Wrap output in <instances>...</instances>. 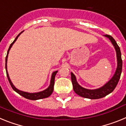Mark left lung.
I'll return each mask as SVG.
<instances>
[{"label":"left lung","instance_id":"obj_1","mask_svg":"<svg viewBox=\"0 0 126 126\" xmlns=\"http://www.w3.org/2000/svg\"><path fill=\"white\" fill-rule=\"evenodd\" d=\"M104 36H106L110 40L115 48L117 54V67L116 69L115 74L112 78L103 86L100 88L95 89V90H88V89H86L81 86L77 82L75 75L73 73H71V80L73 83V90L76 94L86 98L98 99L104 97L107 94H110L115 88L121 77L122 68V61L119 47L118 46L117 42L110 35L106 34Z\"/></svg>","mask_w":126,"mask_h":126}]
</instances>
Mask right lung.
Returning a JSON list of instances; mask_svg holds the SVG:
<instances>
[{
    "instance_id": "1",
    "label": "right lung",
    "mask_w": 126,
    "mask_h": 126,
    "mask_svg": "<svg viewBox=\"0 0 126 126\" xmlns=\"http://www.w3.org/2000/svg\"><path fill=\"white\" fill-rule=\"evenodd\" d=\"M23 33V32H21L19 34L16 36V38H15V40H14V42L13 43H11V45H10L8 51H7V53L6 57H5V70H6V74H7V78H8L9 82L10 84H11V87L13 88V90L15 91L16 92H17L18 94H19L20 95H21L23 97L29 99V100H40V99H42V98H47L49 96H50L51 94L52 93L53 91V86H54V81H55V75H56L57 73V71H55V72H53L52 74V78H51V80H50V86L46 90H43L42 92H38V93H28V92H23V91H21V90H18L14 86V84H13V83L11 82V79H10V78L9 76V74L7 73V57H8V54H9V52L10 49H11V48L12 47L14 43V42L16 41V40L17 39L18 36H19L21 33Z\"/></svg>"
}]
</instances>
